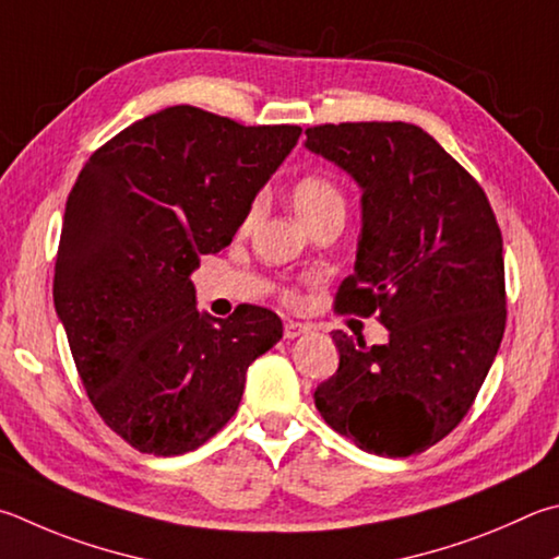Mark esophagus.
<instances>
[{
    "label": "esophagus",
    "mask_w": 559,
    "mask_h": 559,
    "mask_svg": "<svg viewBox=\"0 0 559 559\" xmlns=\"http://www.w3.org/2000/svg\"><path fill=\"white\" fill-rule=\"evenodd\" d=\"M306 332H308V324H302V322L286 320V324H283V337H286V340H296Z\"/></svg>",
    "instance_id": "obj_1"
}]
</instances>
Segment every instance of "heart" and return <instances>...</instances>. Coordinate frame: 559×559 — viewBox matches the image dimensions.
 <instances>
[{
  "mask_svg": "<svg viewBox=\"0 0 559 559\" xmlns=\"http://www.w3.org/2000/svg\"><path fill=\"white\" fill-rule=\"evenodd\" d=\"M290 202L308 227L324 219H344V215H347V195H344V190L332 178L322 174L300 176L293 182ZM259 210L261 200L257 198L247 210L245 227H249L257 219ZM286 300H293V293H286Z\"/></svg>",
  "mask_w": 559,
  "mask_h": 559,
  "instance_id": "1",
  "label": "heart"
}]
</instances>
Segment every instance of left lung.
<instances>
[{
    "label": "left lung",
    "mask_w": 559,
    "mask_h": 559,
    "mask_svg": "<svg viewBox=\"0 0 559 559\" xmlns=\"http://www.w3.org/2000/svg\"><path fill=\"white\" fill-rule=\"evenodd\" d=\"M306 136L361 186L357 263L334 308L389 328L373 347L332 334L340 367L314 389V408L371 454H418L469 413L501 347L499 222L479 182L420 127L342 121Z\"/></svg>",
    "instance_id": "obj_1"
}]
</instances>
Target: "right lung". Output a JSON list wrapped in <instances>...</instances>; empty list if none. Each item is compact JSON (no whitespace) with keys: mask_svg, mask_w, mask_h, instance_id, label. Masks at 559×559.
Wrapping results in <instances>:
<instances>
[{"mask_svg":"<svg viewBox=\"0 0 559 559\" xmlns=\"http://www.w3.org/2000/svg\"><path fill=\"white\" fill-rule=\"evenodd\" d=\"M300 127L176 105L99 146L70 190L53 300L90 403L131 448L176 456L237 413L276 312L200 314L190 273L225 249Z\"/></svg>","mask_w":559,"mask_h":559,"instance_id":"add662e5","label":"right lung"}]
</instances>
